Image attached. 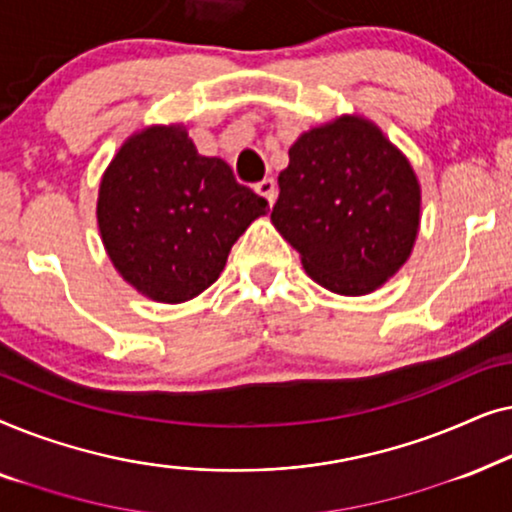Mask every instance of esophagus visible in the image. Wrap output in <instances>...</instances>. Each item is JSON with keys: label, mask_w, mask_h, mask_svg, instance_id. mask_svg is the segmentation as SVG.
<instances>
[{"label": "esophagus", "mask_w": 512, "mask_h": 512, "mask_svg": "<svg viewBox=\"0 0 512 512\" xmlns=\"http://www.w3.org/2000/svg\"><path fill=\"white\" fill-rule=\"evenodd\" d=\"M256 188V193L258 195H263L265 200L270 202H275V198H277V184H275V179H263V181H258V184L254 186Z\"/></svg>", "instance_id": "34e87169"}]
</instances>
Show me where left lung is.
Here are the masks:
<instances>
[{
    "label": "left lung",
    "mask_w": 512,
    "mask_h": 512,
    "mask_svg": "<svg viewBox=\"0 0 512 512\" xmlns=\"http://www.w3.org/2000/svg\"><path fill=\"white\" fill-rule=\"evenodd\" d=\"M277 184L270 219L324 289L363 296L408 261L422 195L373 123L342 116L300 135Z\"/></svg>",
    "instance_id": "left-lung-1"
}]
</instances>
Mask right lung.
<instances>
[{"instance_id":"obj_1","label":"right lung","mask_w":512,"mask_h":512,"mask_svg":"<svg viewBox=\"0 0 512 512\" xmlns=\"http://www.w3.org/2000/svg\"><path fill=\"white\" fill-rule=\"evenodd\" d=\"M268 200L228 163L195 151L181 125L121 146L97 200L102 242L125 282L158 303H184L219 279L228 251Z\"/></svg>"}]
</instances>
